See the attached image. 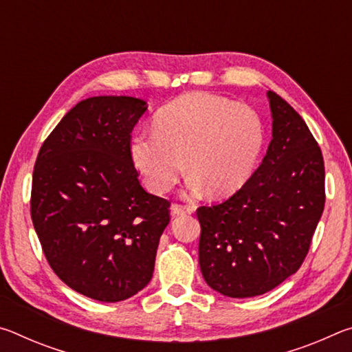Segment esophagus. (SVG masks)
<instances>
[{
	"instance_id": "1",
	"label": "esophagus",
	"mask_w": 352,
	"mask_h": 352,
	"mask_svg": "<svg viewBox=\"0 0 352 352\" xmlns=\"http://www.w3.org/2000/svg\"><path fill=\"white\" fill-rule=\"evenodd\" d=\"M192 211H194V208L189 206V205H182V204H172L170 205L172 216H182V214H190Z\"/></svg>"
}]
</instances>
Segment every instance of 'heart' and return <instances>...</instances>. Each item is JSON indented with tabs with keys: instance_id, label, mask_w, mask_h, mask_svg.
I'll list each match as a JSON object with an SVG mask.
<instances>
[{
	"instance_id": "b5f03b06",
	"label": "heart",
	"mask_w": 352,
	"mask_h": 352,
	"mask_svg": "<svg viewBox=\"0 0 352 352\" xmlns=\"http://www.w3.org/2000/svg\"><path fill=\"white\" fill-rule=\"evenodd\" d=\"M265 144L259 113L219 94L195 91L164 105L153 132L132 140V158L155 192H166L184 166L192 192L228 195L253 174Z\"/></svg>"
}]
</instances>
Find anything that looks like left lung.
<instances>
[{"label": "left lung", "instance_id": "left-lung-1", "mask_svg": "<svg viewBox=\"0 0 352 352\" xmlns=\"http://www.w3.org/2000/svg\"><path fill=\"white\" fill-rule=\"evenodd\" d=\"M273 140L259 168L228 200L197 208L199 264L230 298L265 294L300 269L324 210V162L302 118L269 91Z\"/></svg>", "mask_w": 352, "mask_h": 352}]
</instances>
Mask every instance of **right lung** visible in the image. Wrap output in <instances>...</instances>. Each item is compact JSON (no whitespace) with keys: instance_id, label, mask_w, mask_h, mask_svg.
I'll return each mask as SVG.
<instances>
[{"instance_id":"right-lung-1","label":"right lung","mask_w":352,"mask_h":352,"mask_svg":"<svg viewBox=\"0 0 352 352\" xmlns=\"http://www.w3.org/2000/svg\"><path fill=\"white\" fill-rule=\"evenodd\" d=\"M144 100H82L57 124L34 166L31 217L45 258L79 294L116 302L148 284L170 201L144 190L132 130Z\"/></svg>"}]
</instances>
